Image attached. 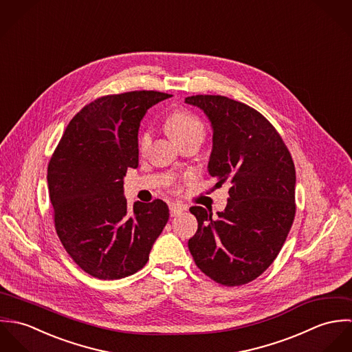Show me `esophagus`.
Masks as SVG:
<instances>
[{"instance_id":"esophagus-1","label":"esophagus","mask_w":352,"mask_h":352,"mask_svg":"<svg viewBox=\"0 0 352 352\" xmlns=\"http://www.w3.org/2000/svg\"><path fill=\"white\" fill-rule=\"evenodd\" d=\"M184 210V207L183 206H180V204H170L169 206V212H170V215L172 217H176V215H179L182 211Z\"/></svg>"}]
</instances>
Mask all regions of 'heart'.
<instances>
[{
    "mask_svg": "<svg viewBox=\"0 0 352 352\" xmlns=\"http://www.w3.org/2000/svg\"><path fill=\"white\" fill-rule=\"evenodd\" d=\"M166 130L172 140L179 145L186 141H199L201 142L204 137V126L201 119L188 112V111H175L172 112L166 122H165ZM151 130H142L138 134V149L144 151L151 145Z\"/></svg>",
    "mask_w": 352,
    "mask_h": 352,
    "instance_id": "b5f03b06",
    "label": "heart"
}]
</instances>
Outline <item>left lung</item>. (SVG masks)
I'll use <instances>...</instances> for the list:
<instances>
[{"instance_id": "1", "label": "left lung", "mask_w": 352, "mask_h": 352, "mask_svg": "<svg viewBox=\"0 0 352 352\" xmlns=\"http://www.w3.org/2000/svg\"><path fill=\"white\" fill-rule=\"evenodd\" d=\"M212 126L208 173L228 183L225 211L192 206L198 230L188 250L203 274L223 286L260 276L276 258L296 217V168L275 127L254 108L219 95L186 98Z\"/></svg>"}]
</instances>
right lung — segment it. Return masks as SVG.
<instances>
[{
  "instance_id": "right-lung-1",
  "label": "right lung",
  "mask_w": 352,
  "mask_h": 352,
  "mask_svg": "<svg viewBox=\"0 0 352 352\" xmlns=\"http://www.w3.org/2000/svg\"><path fill=\"white\" fill-rule=\"evenodd\" d=\"M170 95L133 91L85 105L67 124L47 168L54 223L63 248L104 280L140 271L169 218L165 201L127 208L123 177L138 166V129L146 111Z\"/></svg>"
}]
</instances>
